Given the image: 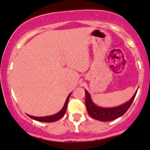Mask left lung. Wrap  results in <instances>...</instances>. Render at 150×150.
<instances>
[{
  "label": "left lung",
  "mask_w": 150,
  "mask_h": 150,
  "mask_svg": "<svg viewBox=\"0 0 150 150\" xmlns=\"http://www.w3.org/2000/svg\"><path fill=\"white\" fill-rule=\"evenodd\" d=\"M137 91H136L131 99L120 106L115 107H102L98 106L93 103L91 95L86 90V106L88 113L91 117L98 121H110L114 120L124 115L127 112L135 99Z\"/></svg>",
  "instance_id": "left-lung-1"
}]
</instances>
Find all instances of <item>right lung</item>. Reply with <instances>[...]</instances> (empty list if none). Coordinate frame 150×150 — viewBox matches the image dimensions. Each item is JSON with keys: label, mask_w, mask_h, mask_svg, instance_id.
Masks as SVG:
<instances>
[{"label": "right lung", "mask_w": 150, "mask_h": 150, "mask_svg": "<svg viewBox=\"0 0 150 150\" xmlns=\"http://www.w3.org/2000/svg\"><path fill=\"white\" fill-rule=\"evenodd\" d=\"M70 95H71V93L68 96L66 101H65L64 106H63L62 108V110L57 114H53V115H51V116H47V117H33V116L29 115V114H27V115L29 116L31 119H34V120L38 121H41V122H54V121L59 120V119H60L64 115L65 112H66L67 108L69 98Z\"/></svg>", "instance_id": "1"}]
</instances>
